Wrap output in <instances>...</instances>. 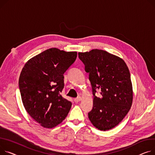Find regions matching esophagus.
I'll return each instance as SVG.
<instances>
[{"instance_id": "34e87169", "label": "esophagus", "mask_w": 155, "mask_h": 155, "mask_svg": "<svg viewBox=\"0 0 155 155\" xmlns=\"http://www.w3.org/2000/svg\"><path fill=\"white\" fill-rule=\"evenodd\" d=\"M81 98L79 97H77V98H75L74 100V101H75V102H76V103H78V102H79L80 101H81Z\"/></svg>"}]
</instances>
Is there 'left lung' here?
<instances>
[{"mask_svg":"<svg viewBox=\"0 0 155 155\" xmlns=\"http://www.w3.org/2000/svg\"><path fill=\"white\" fill-rule=\"evenodd\" d=\"M78 57L89 74L94 95L89 120L100 130L114 128L132 105V84L127 64L121 58L102 50L79 52ZM97 91H101V98L95 95Z\"/></svg>","mask_w":155,"mask_h":155,"instance_id":"obj_1","label":"left lung"}]
</instances>
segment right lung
Listing matches in <instances>:
<instances>
[{
    "mask_svg": "<svg viewBox=\"0 0 155 155\" xmlns=\"http://www.w3.org/2000/svg\"><path fill=\"white\" fill-rule=\"evenodd\" d=\"M77 56V51L49 48L30 59L20 73L18 87L23 105L44 128L60 124L71 108V101L60 94L64 87V74Z\"/></svg>",
    "mask_w": 155,
    "mask_h": 155,
    "instance_id": "1",
    "label": "right lung"
}]
</instances>
